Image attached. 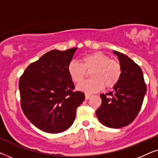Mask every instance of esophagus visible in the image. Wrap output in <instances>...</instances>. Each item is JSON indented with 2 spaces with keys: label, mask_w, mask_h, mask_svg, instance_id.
<instances>
[{
  "label": "esophagus",
  "mask_w": 158,
  "mask_h": 158,
  "mask_svg": "<svg viewBox=\"0 0 158 158\" xmlns=\"http://www.w3.org/2000/svg\"><path fill=\"white\" fill-rule=\"evenodd\" d=\"M90 96H91V95H90V94H85V100H88V99H89Z\"/></svg>",
  "instance_id": "1"
}]
</instances>
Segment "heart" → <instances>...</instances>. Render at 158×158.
<instances>
[{"mask_svg": "<svg viewBox=\"0 0 158 158\" xmlns=\"http://www.w3.org/2000/svg\"><path fill=\"white\" fill-rule=\"evenodd\" d=\"M71 80L76 85L83 82L88 73L91 79L84 82L77 89L88 94L100 91L104 88H112L118 83L122 76L121 63L102 52H95L83 56L81 63L72 60L68 66Z\"/></svg>", "mask_w": 158, "mask_h": 158, "instance_id": "1", "label": "heart"}]
</instances>
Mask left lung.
Listing matches in <instances>:
<instances>
[{"mask_svg": "<svg viewBox=\"0 0 158 158\" xmlns=\"http://www.w3.org/2000/svg\"><path fill=\"white\" fill-rule=\"evenodd\" d=\"M114 53L122 65V76L113 91L100 95L102 102L96 114L104 126L121 128L131 124L139 114L147 87L140 67L124 54Z\"/></svg>", "mask_w": 158, "mask_h": 158, "instance_id": "obj_1", "label": "left lung"}]
</instances>
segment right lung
I'll use <instances>...</instances> for the list:
<instances>
[{
	"mask_svg": "<svg viewBox=\"0 0 158 158\" xmlns=\"http://www.w3.org/2000/svg\"><path fill=\"white\" fill-rule=\"evenodd\" d=\"M77 48L44 54L27 67L19 80L21 109L40 130L60 133L73 124L85 94L74 91L68 66Z\"/></svg>",
	"mask_w": 158,
	"mask_h": 158,
	"instance_id": "right-lung-1",
	"label": "right lung"
}]
</instances>
